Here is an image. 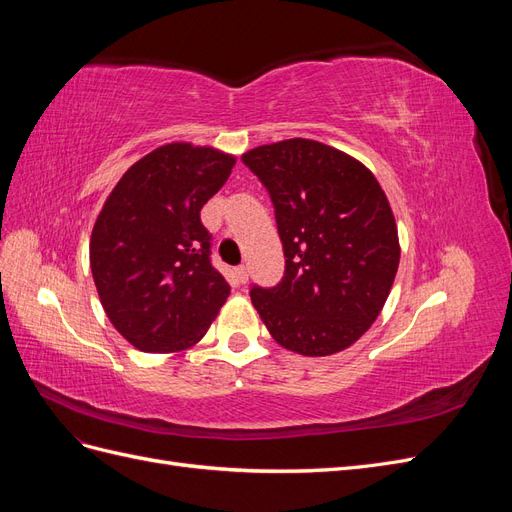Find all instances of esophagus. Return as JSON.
I'll list each match as a JSON object with an SVG mask.
<instances>
[{
	"mask_svg": "<svg viewBox=\"0 0 512 512\" xmlns=\"http://www.w3.org/2000/svg\"><path fill=\"white\" fill-rule=\"evenodd\" d=\"M235 277H237L239 284H245V282H247V267H245V265L237 267V269H235Z\"/></svg>",
	"mask_w": 512,
	"mask_h": 512,
	"instance_id": "esophagus-1",
	"label": "esophagus"
}]
</instances>
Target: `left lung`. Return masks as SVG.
I'll list each match as a JSON object with an SVG mask.
<instances>
[{
    "instance_id": "left-lung-1",
    "label": "left lung",
    "mask_w": 512,
    "mask_h": 512,
    "mask_svg": "<svg viewBox=\"0 0 512 512\" xmlns=\"http://www.w3.org/2000/svg\"><path fill=\"white\" fill-rule=\"evenodd\" d=\"M265 185L286 269L250 297L280 346L327 356L352 346L380 314L399 267L389 200L359 160L309 138L241 156Z\"/></svg>"
}]
</instances>
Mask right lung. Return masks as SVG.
<instances>
[{
	"instance_id": "obj_1",
	"label": "right lung",
	"mask_w": 512,
	"mask_h": 512,
	"mask_svg": "<svg viewBox=\"0 0 512 512\" xmlns=\"http://www.w3.org/2000/svg\"><path fill=\"white\" fill-rule=\"evenodd\" d=\"M235 158L170 143L119 179L89 243L91 273L113 327L143 352H179L203 339L230 286L211 265L200 209Z\"/></svg>"
}]
</instances>
